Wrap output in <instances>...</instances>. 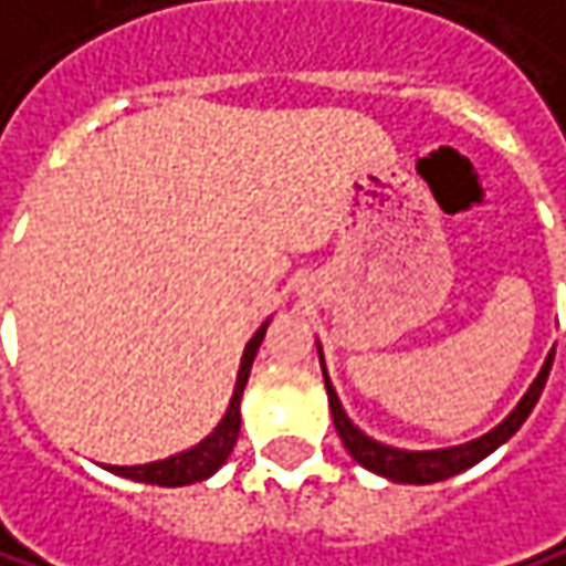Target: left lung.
Returning a JSON list of instances; mask_svg holds the SVG:
<instances>
[{"label": "left lung", "instance_id": "obj_1", "mask_svg": "<svg viewBox=\"0 0 566 566\" xmlns=\"http://www.w3.org/2000/svg\"><path fill=\"white\" fill-rule=\"evenodd\" d=\"M551 363H554V353L544 359L541 366L538 379L532 382V388L525 391V398L518 401V408L499 424L492 428L489 434H483L480 440H470V443H460V447H447V450H395V447H386V443H376L373 437H366L343 411L339 398H336L334 386L324 373V386H327V398H331V415H334L336 434L343 440V447L349 450V457L386 476L391 483H408V486H428V483H440V480H450L463 470H470L473 463H480L483 457H489L495 447H502L509 437L515 434L525 418L532 415V408L538 405L541 391H544V382H547V373H551Z\"/></svg>", "mask_w": 566, "mask_h": 566}]
</instances>
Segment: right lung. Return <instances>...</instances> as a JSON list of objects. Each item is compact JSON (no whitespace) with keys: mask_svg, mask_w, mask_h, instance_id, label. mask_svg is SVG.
<instances>
[{"mask_svg":"<svg viewBox=\"0 0 566 566\" xmlns=\"http://www.w3.org/2000/svg\"><path fill=\"white\" fill-rule=\"evenodd\" d=\"M265 331L269 324H262L255 336L245 343V353H242V366H239V379H235V388H232L230 408H227V418L217 424V431L200 440L197 447L184 450L178 457H168V460H158V463H145V467H109L116 476H126V480H135V483H148V486H190V483H200L207 476H213L227 457L235 447V437H239V398H242V388L249 382V369H252V359L265 339Z\"/></svg>","mask_w":566,"mask_h":566,"instance_id":"add662e5","label":"right lung"}]
</instances>
